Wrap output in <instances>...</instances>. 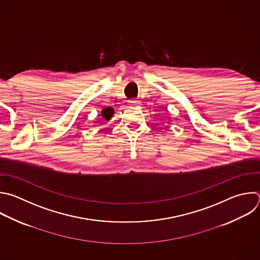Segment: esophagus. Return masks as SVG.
<instances>
[{
  "instance_id": "obj_1",
  "label": "esophagus",
  "mask_w": 260,
  "mask_h": 260,
  "mask_svg": "<svg viewBox=\"0 0 260 260\" xmlns=\"http://www.w3.org/2000/svg\"><path fill=\"white\" fill-rule=\"evenodd\" d=\"M128 103L131 104V106H136V105H138V104H139V101H138V100H136V99H132V100H129V101H128Z\"/></svg>"
}]
</instances>
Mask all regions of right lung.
Instances as JSON below:
<instances>
[{"mask_svg": "<svg viewBox=\"0 0 260 260\" xmlns=\"http://www.w3.org/2000/svg\"><path fill=\"white\" fill-rule=\"evenodd\" d=\"M113 113H114V111H113V109L111 107H106L101 112V114H102L103 118H105V120H109L112 117Z\"/></svg>", "mask_w": 260, "mask_h": 260, "instance_id": "1", "label": "right lung"}]
</instances>
